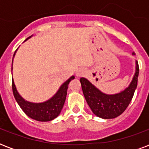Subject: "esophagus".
Masks as SVG:
<instances>
[{
  "label": "esophagus",
  "mask_w": 149,
  "mask_h": 149,
  "mask_svg": "<svg viewBox=\"0 0 149 149\" xmlns=\"http://www.w3.org/2000/svg\"><path fill=\"white\" fill-rule=\"evenodd\" d=\"M86 72V70L85 68H79V70L77 71V77H83Z\"/></svg>",
  "instance_id": "obj_1"
}]
</instances>
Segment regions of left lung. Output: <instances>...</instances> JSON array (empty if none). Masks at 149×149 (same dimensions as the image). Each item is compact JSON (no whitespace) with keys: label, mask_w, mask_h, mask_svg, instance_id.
<instances>
[{"label":"left lung","mask_w":149,"mask_h":149,"mask_svg":"<svg viewBox=\"0 0 149 149\" xmlns=\"http://www.w3.org/2000/svg\"><path fill=\"white\" fill-rule=\"evenodd\" d=\"M132 55H134V52H132ZM139 73V63L135 60V72L128 86L114 94L103 93L87 79L80 78L84 97L92 112L103 119H112L120 115L132 101L138 85Z\"/></svg>","instance_id":"8db88e82"}]
</instances>
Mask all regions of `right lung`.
I'll return each mask as SVG.
<instances>
[{"label": "right lung", "instance_id": "1", "mask_svg": "<svg viewBox=\"0 0 149 149\" xmlns=\"http://www.w3.org/2000/svg\"><path fill=\"white\" fill-rule=\"evenodd\" d=\"M31 36L25 39V41L31 38ZM17 50L15 51L14 56H13L12 65L14 58H15V53H16ZM12 70L13 68H11V70ZM74 78V76L70 77L66 81L64 82L61 85L57 92L50 99L44 102H41V103H33V102L28 101L26 100H24L17 91L15 81L12 78L13 93H14L15 100L20 107L29 118H32L34 120H38V121H50V120L57 118L61 113V111H62L64 103H65L66 94H67L68 85L70 84V82Z\"/></svg>", "mask_w": 149, "mask_h": 149}]
</instances>
